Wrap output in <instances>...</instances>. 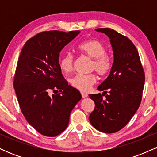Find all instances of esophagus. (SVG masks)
Returning a JSON list of instances; mask_svg holds the SVG:
<instances>
[{
	"label": "esophagus",
	"mask_w": 157,
	"mask_h": 157,
	"mask_svg": "<svg viewBox=\"0 0 157 157\" xmlns=\"http://www.w3.org/2000/svg\"><path fill=\"white\" fill-rule=\"evenodd\" d=\"M81 95H82V98H86V97H88V94L86 93H84V92H81Z\"/></svg>",
	"instance_id": "esophagus-1"
}]
</instances>
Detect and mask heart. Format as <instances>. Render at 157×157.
Listing matches in <instances>:
<instances>
[{
	"mask_svg": "<svg viewBox=\"0 0 157 157\" xmlns=\"http://www.w3.org/2000/svg\"><path fill=\"white\" fill-rule=\"evenodd\" d=\"M79 52L93 59L90 69L95 70L99 75L104 76L111 71L112 67L110 57L106 55L105 46L97 40H88L77 46ZM75 57L71 52H68L63 56L60 61L61 70L66 74H69L74 70ZM97 77L94 73L87 75H75L70 80V83L75 89L81 91H87L96 82Z\"/></svg>",
	"mask_w": 157,
	"mask_h": 157,
	"instance_id": "heart-1",
	"label": "heart"
}]
</instances>
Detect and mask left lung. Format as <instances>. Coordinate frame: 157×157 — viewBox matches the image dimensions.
<instances>
[{
  "label": "left lung",
  "mask_w": 157,
  "mask_h": 157,
  "mask_svg": "<svg viewBox=\"0 0 157 157\" xmlns=\"http://www.w3.org/2000/svg\"><path fill=\"white\" fill-rule=\"evenodd\" d=\"M95 30L109 37L113 63L109 77L97 88L103 93L89 94L95 103L89 121L97 130L111 134L125 127L137 111L142 100L145 73L137 49L130 39L109 28ZM105 95L106 99L102 100Z\"/></svg>",
  "instance_id": "left-lung-1"
}]
</instances>
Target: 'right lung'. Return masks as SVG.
<instances>
[{
  "label": "right lung",
  "instance_id": "add662e5",
  "mask_svg": "<svg viewBox=\"0 0 157 157\" xmlns=\"http://www.w3.org/2000/svg\"><path fill=\"white\" fill-rule=\"evenodd\" d=\"M80 32H40L26 41L20 55L14 78L17 101L27 122L44 136L66 130L70 113L82 98L65 80L59 64L60 51Z\"/></svg>",
  "mask_w": 157,
  "mask_h": 157
}]
</instances>
